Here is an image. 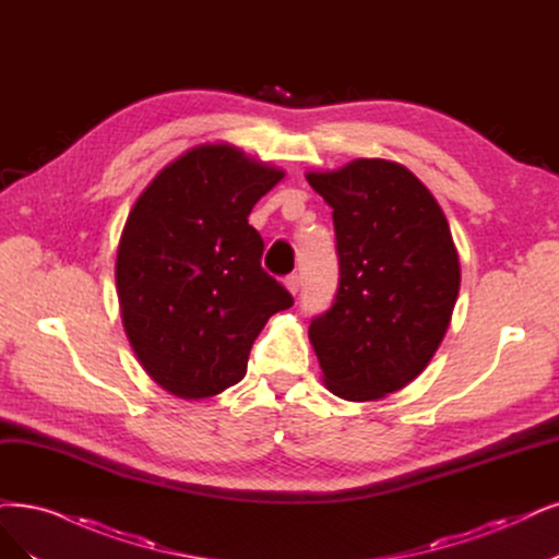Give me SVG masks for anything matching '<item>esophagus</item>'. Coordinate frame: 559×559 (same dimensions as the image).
<instances>
[{"mask_svg": "<svg viewBox=\"0 0 559 559\" xmlns=\"http://www.w3.org/2000/svg\"><path fill=\"white\" fill-rule=\"evenodd\" d=\"M285 287H287V290H290L293 295H297V293H299V287H301L299 276H297V274H290V276H287V278H285Z\"/></svg>", "mask_w": 559, "mask_h": 559, "instance_id": "1", "label": "esophagus"}]
</instances>
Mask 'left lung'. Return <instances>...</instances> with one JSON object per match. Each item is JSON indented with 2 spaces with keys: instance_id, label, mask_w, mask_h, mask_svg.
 I'll list each match as a JSON object with an SVG mask.
<instances>
[{
  "instance_id": "1",
  "label": "left lung",
  "mask_w": 559,
  "mask_h": 559,
  "mask_svg": "<svg viewBox=\"0 0 559 559\" xmlns=\"http://www.w3.org/2000/svg\"><path fill=\"white\" fill-rule=\"evenodd\" d=\"M334 210L338 293L308 326L322 382L345 401H380L438 353L461 290V262L438 200L405 165L355 158L306 173Z\"/></svg>"
}]
</instances>
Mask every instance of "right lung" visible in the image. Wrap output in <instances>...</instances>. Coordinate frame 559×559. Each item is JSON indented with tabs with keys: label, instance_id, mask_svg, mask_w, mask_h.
<instances>
[{
	"label": "right lung",
	"instance_id": "1",
	"mask_svg": "<svg viewBox=\"0 0 559 559\" xmlns=\"http://www.w3.org/2000/svg\"><path fill=\"white\" fill-rule=\"evenodd\" d=\"M285 177L235 144L183 152L140 193L121 230L115 278L121 324L147 376L183 401L246 376L266 320L293 295L260 266L248 214Z\"/></svg>",
	"mask_w": 559,
	"mask_h": 559
}]
</instances>
